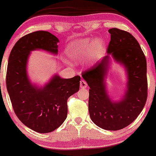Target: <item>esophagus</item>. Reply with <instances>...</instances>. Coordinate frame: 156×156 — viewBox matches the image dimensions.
I'll return each instance as SVG.
<instances>
[{
    "label": "esophagus",
    "instance_id": "obj_1",
    "mask_svg": "<svg viewBox=\"0 0 156 156\" xmlns=\"http://www.w3.org/2000/svg\"><path fill=\"white\" fill-rule=\"evenodd\" d=\"M80 88L82 89H84V88H87V82L82 80L80 82Z\"/></svg>",
    "mask_w": 156,
    "mask_h": 156
}]
</instances>
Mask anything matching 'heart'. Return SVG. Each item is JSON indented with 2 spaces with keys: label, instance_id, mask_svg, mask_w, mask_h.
<instances>
[{
  "label": "heart",
  "instance_id": "heart-1",
  "mask_svg": "<svg viewBox=\"0 0 156 156\" xmlns=\"http://www.w3.org/2000/svg\"><path fill=\"white\" fill-rule=\"evenodd\" d=\"M103 41L100 39L87 38L84 40L73 42L67 48L68 55L74 61H82L88 58L92 51L96 58L102 51Z\"/></svg>",
  "mask_w": 156,
  "mask_h": 156
}]
</instances>
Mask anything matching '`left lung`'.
I'll return each mask as SVG.
<instances>
[{"label": "left lung", "instance_id": "left-lung-1", "mask_svg": "<svg viewBox=\"0 0 156 156\" xmlns=\"http://www.w3.org/2000/svg\"><path fill=\"white\" fill-rule=\"evenodd\" d=\"M111 41L108 55L82 72L90 87L88 111L92 121L105 130L117 131L133 122L143 110L147 97L146 58L137 39L129 32L117 28L108 30ZM111 55L123 64L128 72V90L116 103L109 98L104 78Z\"/></svg>", "mask_w": 156, "mask_h": 156}]
</instances>
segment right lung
Listing matches in <instances>:
<instances>
[{"mask_svg": "<svg viewBox=\"0 0 156 156\" xmlns=\"http://www.w3.org/2000/svg\"><path fill=\"white\" fill-rule=\"evenodd\" d=\"M58 42L48 31L33 32L19 39L9 58L6 83L13 110L23 124L41 133L54 131L64 122L68 99L80 88V76L64 79L56 74L44 87H36L29 80L30 52L43 49L57 54Z\"/></svg>", "mask_w": 156, "mask_h": 156, "instance_id": "add662e5", "label": "right lung"}]
</instances>
